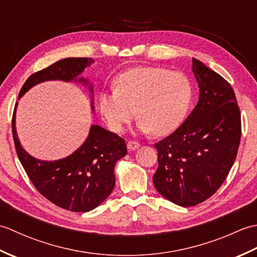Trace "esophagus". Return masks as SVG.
I'll list each match as a JSON object with an SVG mask.
<instances>
[{"label":"esophagus","mask_w":257,"mask_h":257,"mask_svg":"<svg viewBox=\"0 0 257 257\" xmlns=\"http://www.w3.org/2000/svg\"><path fill=\"white\" fill-rule=\"evenodd\" d=\"M139 146H140V144L138 143V141L129 140V141H128V144H127V148H128L130 151H133V150H136V149H137Z\"/></svg>","instance_id":"obj_1"}]
</instances>
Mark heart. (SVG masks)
Segmentation results:
<instances>
[{
	"label": "heart",
	"instance_id": "b5f03b06",
	"mask_svg": "<svg viewBox=\"0 0 257 257\" xmlns=\"http://www.w3.org/2000/svg\"><path fill=\"white\" fill-rule=\"evenodd\" d=\"M193 98L189 78L167 68L141 66L125 70L114 89L99 95V109L113 133H122L136 117L144 133L165 136L176 130L188 113Z\"/></svg>",
	"mask_w": 257,
	"mask_h": 257
}]
</instances>
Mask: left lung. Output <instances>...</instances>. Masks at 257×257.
<instances>
[{"label":"left lung","mask_w":257,"mask_h":257,"mask_svg":"<svg viewBox=\"0 0 257 257\" xmlns=\"http://www.w3.org/2000/svg\"><path fill=\"white\" fill-rule=\"evenodd\" d=\"M192 69L200 88L198 105L179 128L155 144V187L181 206L199 204L221 187L235 161L242 132L230 83L198 59Z\"/></svg>","instance_id":"1"}]
</instances>
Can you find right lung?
Returning <instances> with one entry per match:
<instances>
[{
	"mask_svg": "<svg viewBox=\"0 0 257 257\" xmlns=\"http://www.w3.org/2000/svg\"><path fill=\"white\" fill-rule=\"evenodd\" d=\"M91 63L92 58L88 57L65 58L54 63L32 74L22 86L19 98L42 81L72 80ZM79 80L87 83L83 78ZM15 108L12 117L15 150L38 192L55 205L73 212H88L105 201L114 187V166L127 155L125 141L99 125H91L88 138L73 155L58 161L37 160L20 145L15 130Z\"/></svg>",
	"mask_w": 257,
	"mask_h": 257,
	"instance_id": "right-lung-1",
	"label": "right lung"
}]
</instances>
